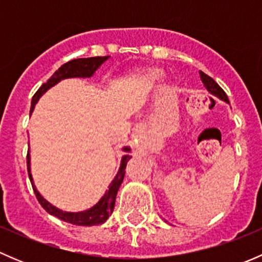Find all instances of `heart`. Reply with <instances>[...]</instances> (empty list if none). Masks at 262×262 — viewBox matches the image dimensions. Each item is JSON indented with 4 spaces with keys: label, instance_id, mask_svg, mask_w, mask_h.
<instances>
[{
    "label": "heart",
    "instance_id": "heart-1",
    "mask_svg": "<svg viewBox=\"0 0 262 262\" xmlns=\"http://www.w3.org/2000/svg\"><path fill=\"white\" fill-rule=\"evenodd\" d=\"M162 75V71L160 68H148L146 71V76L149 78H157Z\"/></svg>",
    "mask_w": 262,
    "mask_h": 262
}]
</instances>
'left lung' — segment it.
<instances>
[{"instance_id":"1","label":"left lung","mask_w":262,"mask_h":262,"mask_svg":"<svg viewBox=\"0 0 262 262\" xmlns=\"http://www.w3.org/2000/svg\"><path fill=\"white\" fill-rule=\"evenodd\" d=\"M199 75H200V78H202V82L204 83V87L207 89V91L209 92L210 95L218 97L219 100H222V101H224L226 104L229 105L228 97H227L226 92L221 89V86H219V84L216 83L213 78H210L209 76H207L204 72H202V71L199 72Z\"/></svg>"}]
</instances>
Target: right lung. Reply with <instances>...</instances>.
<instances>
[{"mask_svg": "<svg viewBox=\"0 0 262 262\" xmlns=\"http://www.w3.org/2000/svg\"><path fill=\"white\" fill-rule=\"evenodd\" d=\"M109 55L107 57H91V58H80V59H73L70 60L68 63L63 64L62 67L58 68L54 72V75L49 78L48 82L41 84L40 89L35 92V95L33 96L31 100V107H30V115L33 114L34 109H35V105L38 104L39 99L48 91L49 89L54 87L55 84L59 83L60 81L67 80V78H91L95 75L97 70L100 68V66L102 63L106 62L109 59ZM30 146V144H29ZM121 149L125 152V155L121 157L120 161V167H119L118 173L115 175V178L113 179V181L110 182L107 190L105 191V194L102 195L99 199V202L96 204L92 205L89 209L81 210V212H66V210L59 209V208L54 207L52 203H49L43 195L39 192V190L36 189L35 182H34L33 175H31V158H30V149L28 152V171H29V178H30L31 185H33L34 192H35L36 198H38L39 203L41 204V207L47 210L52 215L57 216L60 221H64L67 223L75 224V226H84V227H91V226H99V224L105 223L107 221L110 215H112L113 210L115 207V199L116 194H118V190L120 187L121 182L124 180V175H125V166L128 163V161L130 160L132 156L129 155L130 152V147L125 146Z\"/></svg>", "mask_w": 262, "mask_h": 262, "instance_id": "right-lung-1", "label": "right lung"}]
</instances>
